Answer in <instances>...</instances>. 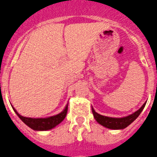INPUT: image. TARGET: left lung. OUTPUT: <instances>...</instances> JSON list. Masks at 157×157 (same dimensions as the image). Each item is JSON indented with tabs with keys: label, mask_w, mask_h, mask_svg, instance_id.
Masks as SVG:
<instances>
[{
	"label": "left lung",
	"mask_w": 157,
	"mask_h": 157,
	"mask_svg": "<svg viewBox=\"0 0 157 157\" xmlns=\"http://www.w3.org/2000/svg\"><path fill=\"white\" fill-rule=\"evenodd\" d=\"M145 104L146 103H144L142 105V107L139 110H137L136 112H134V113L131 114V115L128 116H125V117L121 118L108 117V116L99 115V114H98L96 111H94L92 107H91V110H92L93 116H94L95 120L99 124H101L102 126L109 128V129H113V130H120V129H124V128H127L128 125H130L140 116L141 111H143V109L145 107Z\"/></svg>",
	"instance_id": "left-lung-1"
}]
</instances>
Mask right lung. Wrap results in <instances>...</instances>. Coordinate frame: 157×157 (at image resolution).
Returning <instances> with one entry per match:
<instances>
[{"instance_id": "add662e5", "label": "right lung", "mask_w": 157, "mask_h": 157, "mask_svg": "<svg viewBox=\"0 0 157 157\" xmlns=\"http://www.w3.org/2000/svg\"><path fill=\"white\" fill-rule=\"evenodd\" d=\"M13 109L15 111V113L17 115V116L20 118L23 123L26 124L27 126L32 128L35 131H47L50 130L52 128H55L57 125L60 124L62 121L65 119L67 113V109H68V104L65 107L61 113L55 115V116H50L46 118H29L25 117V116H21L18 113L16 109L13 107Z\"/></svg>"}]
</instances>
